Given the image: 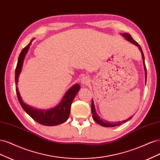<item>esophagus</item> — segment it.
Instances as JSON below:
<instances>
[{
	"label": "esophagus",
	"mask_w": 160,
	"mask_h": 160,
	"mask_svg": "<svg viewBox=\"0 0 160 160\" xmlns=\"http://www.w3.org/2000/svg\"><path fill=\"white\" fill-rule=\"evenodd\" d=\"M81 82L82 84L86 85V84H88V83H89V79L87 77H83V78L81 79Z\"/></svg>",
	"instance_id": "obj_1"
}]
</instances>
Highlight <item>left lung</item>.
I'll return each instance as SVG.
<instances>
[{"mask_svg": "<svg viewBox=\"0 0 160 160\" xmlns=\"http://www.w3.org/2000/svg\"><path fill=\"white\" fill-rule=\"evenodd\" d=\"M121 35H122L127 41H128L131 43H132V44L135 45V46H137L139 48L140 52H141L142 59H143V68H144V71H145V83H146V81H147V69H146V64H145L144 55H143V52L142 51V49L141 47L139 46V45L138 44V43L136 41H135L133 40V38L132 37V36L129 35V34H128V33H123V34H121ZM91 113H92V114H93V119H94V121H95L96 123H98V124L101 125V126L107 127V128L118 126V125H122V124H123V123H124L125 122H128L129 119H131L132 118V116H131L130 118H129L126 120H123V121H122V122H108V121H106V120L104 121L103 119L100 118L99 116L98 115V113H97L96 110H95V104H94L93 99H92V101H91Z\"/></svg>", "mask_w": 160, "mask_h": 160, "instance_id": "left-lung-1", "label": "left lung"}]
</instances>
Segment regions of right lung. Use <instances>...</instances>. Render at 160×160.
Returning <instances> with one entry per match:
<instances>
[{
    "label": "right lung",
    "mask_w": 160,
    "mask_h": 160,
    "mask_svg": "<svg viewBox=\"0 0 160 160\" xmlns=\"http://www.w3.org/2000/svg\"><path fill=\"white\" fill-rule=\"evenodd\" d=\"M34 38L31 41L27 47L22 50L18 57L17 65L15 70V85L16 91L18 99L21 107L25 110V112L31 117L35 122L38 123L47 125V126H54L59 125L68 119L70 114L71 106L72 101L75 99L76 95L80 89V85L75 84L67 91L61 102L55 107L49 109H38L26 104L21 98L17 88L18 82V77L22 71L24 59H25L27 53L29 49L30 46Z\"/></svg>",
    "instance_id": "add662e5"
}]
</instances>
